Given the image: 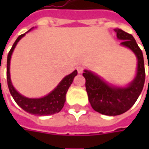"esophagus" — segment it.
Returning a JSON list of instances; mask_svg holds the SVG:
<instances>
[{"instance_id": "obj_1", "label": "esophagus", "mask_w": 149, "mask_h": 149, "mask_svg": "<svg viewBox=\"0 0 149 149\" xmlns=\"http://www.w3.org/2000/svg\"><path fill=\"white\" fill-rule=\"evenodd\" d=\"M76 69H77L78 73H79V74H82L84 70V67L83 65H78Z\"/></svg>"}]
</instances>
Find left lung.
<instances>
[{"mask_svg": "<svg viewBox=\"0 0 149 149\" xmlns=\"http://www.w3.org/2000/svg\"><path fill=\"white\" fill-rule=\"evenodd\" d=\"M117 37L121 40V45L129 48L138 59L137 74L134 79L127 87L112 86L103 80L99 75L89 70H84L85 88L92 108L96 112L104 115L115 116L128 111L134 104L141 94L145 81V69L143 52L136 40L127 32L114 29Z\"/></svg>", "mask_w": 149, "mask_h": 149, "instance_id": "obj_1", "label": "left lung"}]
</instances>
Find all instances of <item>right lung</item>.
<instances>
[{
    "instance_id": "add662e5",
    "label": "right lung",
    "mask_w": 149,
    "mask_h": 149,
    "mask_svg": "<svg viewBox=\"0 0 149 149\" xmlns=\"http://www.w3.org/2000/svg\"><path fill=\"white\" fill-rule=\"evenodd\" d=\"M25 35L26 33L23 35H20V36L16 39V40L13 44L7 55L6 78H7V84H8L10 93L12 95L15 103L20 106L22 109H24L29 113H31L34 115L45 116V115H50V114L59 113L64 107V104L65 103L66 93L70 88V86L71 85L74 78L77 75V70H74V72H72L70 74L65 76L60 81V84L57 85V87L54 90H52L49 94L45 97L40 98V99H29L19 94L11 84L10 76V61L11 54L13 53L15 45Z\"/></svg>"
}]
</instances>
